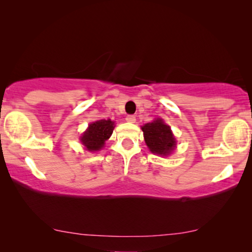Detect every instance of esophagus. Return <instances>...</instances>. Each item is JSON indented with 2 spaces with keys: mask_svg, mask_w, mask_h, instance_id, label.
<instances>
[{
  "mask_svg": "<svg viewBox=\"0 0 252 252\" xmlns=\"http://www.w3.org/2000/svg\"><path fill=\"white\" fill-rule=\"evenodd\" d=\"M135 120H136V118L133 115H129L126 117V122H128V123H135Z\"/></svg>",
  "mask_w": 252,
  "mask_h": 252,
  "instance_id": "esophagus-1",
  "label": "esophagus"
}]
</instances>
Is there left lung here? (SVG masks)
Instances as JSON below:
<instances>
[{
  "mask_svg": "<svg viewBox=\"0 0 252 252\" xmlns=\"http://www.w3.org/2000/svg\"><path fill=\"white\" fill-rule=\"evenodd\" d=\"M144 140L151 153L166 156L174 149L175 139L170 126L161 119L154 120L142 126Z\"/></svg>",
  "mask_w": 252,
  "mask_h": 252,
  "instance_id": "1",
  "label": "left lung"
}]
</instances>
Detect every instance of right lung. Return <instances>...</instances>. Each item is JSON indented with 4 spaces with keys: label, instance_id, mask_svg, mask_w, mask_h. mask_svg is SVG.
I'll list each match as a JSON object with an SVG mask.
<instances>
[{
    "label": "right lung",
    "instance_id": "1",
    "mask_svg": "<svg viewBox=\"0 0 252 252\" xmlns=\"http://www.w3.org/2000/svg\"><path fill=\"white\" fill-rule=\"evenodd\" d=\"M113 132V123L111 120L102 119L89 125L88 129L81 136V142L89 151L99 150L104 142L111 136Z\"/></svg>",
    "mask_w": 252,
    "mask_h": 252
}]
</instances>
